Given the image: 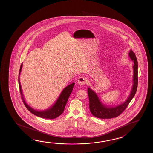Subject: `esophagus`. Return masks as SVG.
Returning a JSON list of instances; mask_svg holds the SVG:
<instances>
[{
    "label": "esophagus",
    "instance_id": "1",
    "mask_svg": "<svg viewBox=\"0 0 153 153\" xmlns=\"http://www.w3.org/2000/svg\"><path fill=\"white\" fill-rule=\"evenodd\" d=\"M87 82V79L85 76H81L78 79V84L80 86H82Z\"/></svg>",
    "mask_w": 153,
    "mask_h": 153
}]
</instances>
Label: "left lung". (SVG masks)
Masks as SVG:
<instances>
[{"label": "left lung", "mask_w": 153, "mask_h": 153, "mask_svg": "<svg viewBox=\"0 0 153 153\" xmlns=\"http://www.w3.org/2000/svg\"><path fill=\"white\" fill-rule=\"evenodd\" d=\"M128 56L134 63L133 65V83L128 97L123 103L113 107L103 104L97 94L90 87L88 88L90 111L91 114L95 117L100 119H111L117 117L123 112L134 97L136 92L138 85V62L136 55L132 50H130Z\"/></svg>", "instance_id": "1"}]
</instances>
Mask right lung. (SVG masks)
Returning a JSON list of instances; mask_svg holds the SVG:
<instances>
[{"instance_id":"add662e5","label":"right lung","mask_w":153,"mask_h":153,"mask_svg":"<svg viewBox=\"0 0 153 153\" xmlns=\"http://www.w3.org/2000/svg\"><path fill=\"white\" fill-rule=\"evenodd\" d=\"M22 68V63L21 64L20 67V72L19 75V87H20V93L21 94V97L22 98L23 103L27 109L32 114L35 115L38 117L45 118V119H55L57 117H59L60 115L63 113L65 105L68 100L69 97L71 94L72 93L73 88L74 87V85L75 84L74 82L72 83L71 84L67 86L64 88L63 89L61 93L59 94L58 98L56 101L55 102L51 105L50 107L42 110V111H38L33 109L27 103L25 98L23 96L22 90L21 86L20 80V75L21 72V70Z\"/></svg>"}]
</instances>
